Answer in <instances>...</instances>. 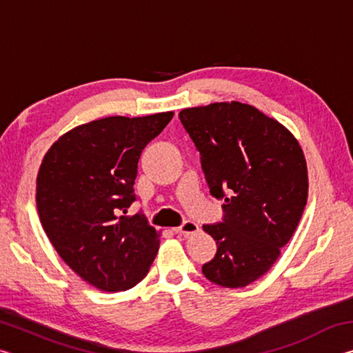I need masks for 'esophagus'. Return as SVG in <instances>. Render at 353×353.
Masks as SVG:
<instances>
[{
	"instance_id": "esophagus-1",
	"label": "esophagus",
	"mask_w": 353,
	"mask_h": 353,
	"mask_svg": "<svg viewBox=\"0 0 353 353\" xmlns=\"http://www.w3.org/2000/svg\"><path fill=\"white\" fill-rule=\"evenodd\" d=\"M174 234L177 235H183V236H188L191 234H196V232H199V225L194 223V221H185V223H182L179 227H176Z\"/></svg>"
}]
</instances>
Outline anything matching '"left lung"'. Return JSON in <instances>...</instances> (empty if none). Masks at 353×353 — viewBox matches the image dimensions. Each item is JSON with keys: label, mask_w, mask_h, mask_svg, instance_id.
<instances>
[{"label": "left lung", "mask_w": 353, "mask_h": 353, "mask_svg": "<svg viewBox=\"0 0 353 353\" xmlns=\"http://www.w3.org/2000/svg\"><path fill=\"white\" fill-rule=\"evenodd\" d=\"M179 118L210 194L224 201L223 221L202 225L218 246L202 274L243 288L270 271L294 234L308 196L305 157L288 129L249 104L191 107Z\"/></svg>", "instance_id": "obj_1"}]
</instances>
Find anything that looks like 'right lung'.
<instances>
[{
  "instance_id": "1",
  "label": "right lung",
  "mask_w": 353,
  "mask_h": 353,
  "mask_svg": "<svg viewBox=\"0 0 353 353\" xmlns=\"http://www.w3.org/2000/svg\"><path fill=\"white\" fill-rule=\"evenodd\" d=\"M174 113L109 117L62 135L40 165L37 210L48 238L77 276L107 292L135 286L159 250V232L143 213L124 216L137 201L143 149Z\"/></svg>"
}]
</instances>
